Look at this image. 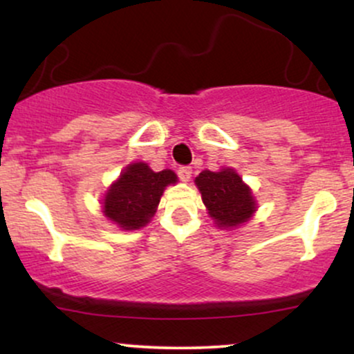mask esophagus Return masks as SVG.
<instances>
[{
	"label": "esophagus",
	"mask_w": 354,
	"mask_h": 354,
	"mask_svg": "<svg viewBox=\"0 0 354 354\" xmlns=\"http://www.w3.org/2000/svg\"><path fill=\"white\" fill-rule=\"evenodd\" d=\"M191 174H193V169H191L189 166H181V168H178V176H180L181 181H189Z\"/></svg>",
	"instance_id": "esophagus-1"
}]
</instances>
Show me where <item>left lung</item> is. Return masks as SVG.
Returning <instances> with one entry per match:
<instances>
[{
	"mask_svg": "<svg viewBox=\"0 0 354 354\" xmlns=\"http://www.w3.org/2000/svg\"><path fill=\"white\" fill-rule=\"evenodd\" d=\"M203 203L208 208L209 216L219 228H236L246 223L256 211V201L250 186L231 168L221 171L205 169L196 176Z\"/></svg>",
	"mask_w": 354,
	"mask_h": 354,
	"instance_id": "left-lung-1",
	"label": "left lung"
}]
</instances>
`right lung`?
<instances>
[{
  "label": "right lung",
  "instance_id": "obj_1",
  "mask_svg": "<svg viewBox=\"0 0 354 354\" xmlns=\"http://www.w3.org/2000/svg\"><path fill=\"white\" fill-rule=\"evenodd\" d=\"M178 176L171 169L153 171L146 163L126 166L120 178L109 186L103 200V213L121 230H140L156 213L165 188Z\"/></svg>",
  "mask_w": 354,
  "mask_h": 354
}]
</instances>
